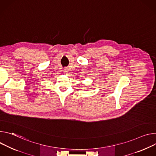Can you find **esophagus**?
Wrapping results in <instances>:
<instances>
[{
	"label": "esophagus",
	"instance_id": "1",
	"mask_svg": "<svg viewBox=\"0 0 156 156\" xmlns=\"http://www.w3.org/2000/svg\"><path fill=\"white\" fill-rule=\"evenodd\" d=\"M64 73L68 72V69H67V67H65V68L64 69Z\"/></svg>",
	"mask_w": 156,
	"mask_h": 156
}]
</instances>
